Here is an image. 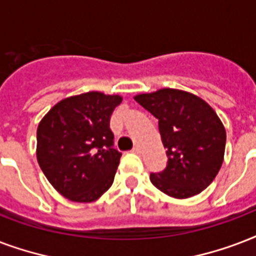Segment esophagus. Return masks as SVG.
<instances>
[{
  "label": "esophagus",
  "instance_id": "obj_1",
  "mask_svg": "<svg viewBox=\"0 0 256 256\" xmlns=\"http://www.w3.org/2000/svg\"><path fill=\"white\" fill-rule=\"evenodd\" d=\"M132 152H134V154H140V146H134V150H132Z\"/></svg>",
  "mask_w": 256,
  "mask_h": 256
}]
</instances>
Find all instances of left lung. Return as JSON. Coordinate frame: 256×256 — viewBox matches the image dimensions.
Wrapping results in <instances>:
<instances>
[{"label":"left lung","mask_w":256,"mask_h":256,"mask_svg":"<svg viewBox=\"0 0 256 256\" xmlns=\"http://www.w3.org/2000/svg\"><path fill=\"white\" fill-rule=\"evenodd\" d=\"M159 120L167 167L150 179L158 190L187 199L208 187L220 170L226 130L215 110L192 93L164 88L134 97Z\"/></svg>","instance_id":"8db88e82"}]
</instances>
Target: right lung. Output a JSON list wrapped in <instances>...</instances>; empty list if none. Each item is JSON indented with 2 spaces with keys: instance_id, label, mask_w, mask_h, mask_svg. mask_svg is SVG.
<instances>
[{
  "instance_id": "add662e5",
  "label": "right lung",
  "mask_w": 256,
  "mask_h": 256,
  "mask_svg": "<svg viewBox=\"0 0 256 256\" xmlns=\"http://www.w3.org/2000/svg\"><path fill=\"white\" fill-rule=\"evenodd\" d=\"M118 94L88 92L61 100L40 122L37 160L49 183L66 199L90 203L112 186L122 152L110 122Z\"/></svg>"
}]
</instances>
